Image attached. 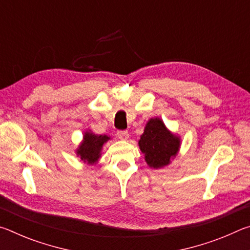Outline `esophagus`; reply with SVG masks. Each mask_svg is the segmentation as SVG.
Here are the masks:
<instances>
[{
  "mask_svg": "<svg viewBox=\"0 0 250 250\" xmlns=\"http://www.w3.org/2000/svg\"><path fill=\"white\" fill-rule=\"evenodd\" d=\"M117 137L120 139V140H126L129 138V133L128 131H118L117 132Z\"/></svg>",
  "mask_w": 250,
  "mask_h": 250,
  "instance_id": "1",
  "label": "esophagus"
}]
</instances>
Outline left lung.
Wrapping results in <instances>:
<instances>
[{
	"label": "left lung",
	"mask_w": 250,
	"mask_h": 250,
	"mask_svg": "<svg viewBox=\"0 0 250 250\" xmlns=\"http://www.w3.org/2000/svg\"><path fill=\"white\" fill-rule=\"evenodd\" d=\"M181 139L172 133L160 118H151L139 140V146L147 166L161 168L168 166L180 150Z\"/></svg>",
	"instance_id": "8db88e82"
}]
</instances>
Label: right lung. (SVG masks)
Segmentation results:
<instances>
[{
    "mask_svg": "<svg viewBox=\"0 0 250 250\" xmlns=\"http://www.w3.org/2000/svg\"><path fill=\"white\" fill-rule=\"evenodd\" d=\"M108 140H110V137L107 134H95L90 130H87L76 153L84 163L95 164L98 162L103 146Z\"/></svg>",
    "mask_w": 250,
    "mask_h": 250,
    "instance_id": "add662e5",
    "label": "right lung"
}]
</instances>
